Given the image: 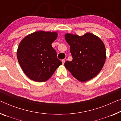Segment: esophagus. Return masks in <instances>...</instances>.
<instances>
[{
    "mask_svg": "<svg viewBox=\"0 0 121 121\" xmlns=\"http://www.w3.org/2000/svg\"><path fill=\"white\" fill-rule=\"evenodd\" d=\"M62 62L63 64H64V63H65V59H63V60H62Z\"/></svg>",
    "mask_w": 121,
    "mask_h": 121,
    "instance_id": "esophagus-1",
    "label": "esophagus"
}]
</instances>
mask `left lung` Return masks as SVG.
Wrapping results in <instances>:
<instances>
[{
  "instance_id": "left-lung-1",
  "label": "left lung",
  "mask_w": 121,
  "mask_h": 121,
  "mask_svg": "<svg viewBox=\"0 0 121 121\" xmlns=\"http://www.w3.org/2000/svg\"><path fill=\"white\" fill-rule=\"evenodd\" d=\"M69 44L72 61L64 65L72 75L81 82L93 78L101 71L106 59L104 44L95 35L87 33L82 36L68 33L65 35Z\"/></svg>"
}]
</instances>
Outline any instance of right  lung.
Returning <instances> with one entry per match:
<instances>
[{
    "label": "right lung",
    "instance_id": "1",
    "mask_svg": "<svg viewBox=\"0 0 121 121\" xmlns=\"http://www.w3.org/2000/svg\"><path fill=\"white\" fill-rule=\"evenodd\" d=\"M57 33L37 31L28 35L18 46V62L25 75L32 81L44 82L49 79L62 62L51 44Z\"/></svg>",
    "mask_w": 121,
    "mask_h": 121
}]
</instances>
